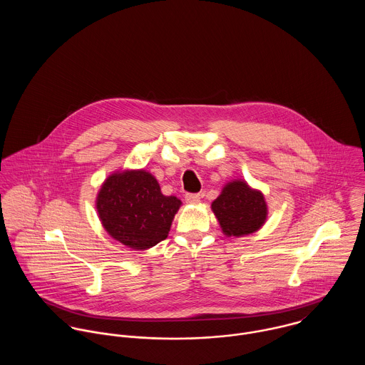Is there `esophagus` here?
<instances>
[{
  "label": "esophagus",
  "instance_id": "obj_1",
  "mask_svg": "<svg viewBox=\"0 0 365 365\" xmlns=\"http://www.w3.org/2000/svg\"><path fill=\"white\" fill-rule=\"evenodd\" d=\"M200 200H201L200 194H185L187 204H197V202H200Z\"/></svg>",
  "mask_w": 365,
  "mask_h": 365
}]
</instances>
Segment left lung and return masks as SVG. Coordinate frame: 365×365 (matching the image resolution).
Masks as SVG:
<instances>
[{
	"label": "left lung",
	"mask_w": 365,
	"mask_h": 365,
	"mask_svg": "<svg viewBox=\"0 0 365 365\" xmlns=\"http://www.w3.org/2000/svg\"><path fill=\"white\" fill-rule=\"evenodd\" d=\"M210 209L227 237H243L260 230L268 216L264 194L242 178L226 182Z\"/></svg>",
	"instance_id": "8db88e82"
}]
</instances>
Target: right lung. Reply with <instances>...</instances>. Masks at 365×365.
<instances>
[{"label":"right lung","mask_w":365,"mask_h":365,"mask_svg":"<svg viewBox=\"0 0 365 365\" xmlns=\"http://www.w3.org/2000/svg\"><path fill=\"white\" fill-rule=\"evenodd\" d=\"M181 205L177 197L163 195L156 177L143 168L110 173L96 200L106 233L133 250L164 240Z\"/></svg>","instance_id":"obj_1"}]
</instances>
